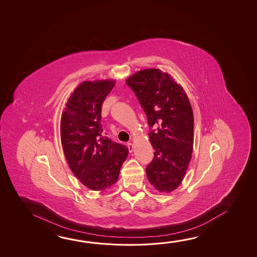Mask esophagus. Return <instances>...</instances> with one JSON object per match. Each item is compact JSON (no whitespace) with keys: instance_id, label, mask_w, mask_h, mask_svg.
<instances>
[{"instance_id":"obj_1","label":"esophagus","mask_w":257,"mask_h":257,"mask_svg":"<svg viewBox=\"0 0 257 257\" xmlns=\"http://www.w3.org/2000/svg\"><path fill=\"white\" fill-rule=\"evenodd\" d=\"M127 146H128V149H129V152L132 153L134 151V145H133V144L132 143H128Z\"/></svg>"}]
</instances>
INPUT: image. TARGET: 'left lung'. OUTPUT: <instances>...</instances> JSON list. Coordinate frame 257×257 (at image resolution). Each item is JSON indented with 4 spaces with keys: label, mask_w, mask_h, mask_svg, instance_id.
Segmentation results:
<instances>
[{
    "label": "left lung",
    "mask_w": 257,
    "mask_h": 257,
    "mask_svg": "<svg viewBox=\"0 0 257 257\" xmlns=\"http://www.w3.org/2000/svg\"><path fill=\"white\" fill-rule=\"evenodd\" d=\"M150 127L153 160L146 167L151 184L171 192L180 184L193 151V112L183 88L156 68L141 70L126 80Z\"/></svg>",
    "instance_id": "8db88e82"
}]
</instances>
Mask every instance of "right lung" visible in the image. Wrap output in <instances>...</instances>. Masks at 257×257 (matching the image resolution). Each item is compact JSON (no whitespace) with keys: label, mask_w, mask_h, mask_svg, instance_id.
<instances>
[{"label":"right lung","mask_w":257,"mask_h":257,"mask_svg":"<svg viewBox=\"0 0 257 257\" xmlns=\"http://www.w3.org/2000/svg\"><path fill=\"white\" fill-rule=\"evenodd\" d=\"M114 81L83 82L73 92L62 113L60 137L73 173L93 190L108 189L117 180L128 148L103 134L102 104Z\"/></svg>","instance_id":"obj_1"}]
</instances>
